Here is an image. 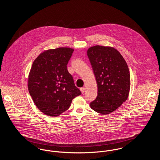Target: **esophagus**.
Returning <instances> with one entry per match:
<instances>
[{"instance_id": "34e87169", "label": "esophagus", "mask_w": 160, "mask_h": 160, "mask_svg": "<svg viewBox=\"0 0 160 160\" xmlns=\"http://www.w3.org/2000/svg\"><path fill=\"white\" fill-rule=\"evenodd\" d=\"M80 91L82 92V93H84V88H81L80 89Z\"/></svg>"}]
</instances>
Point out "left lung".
I'll list each match as a JSON object with an SVG mask.
<instances>
[{
    "instance_id": "8db88e82",
    "label": "left lung",
    "mask_w": 160,
    "mask_h": 160,
    "mask_svg": "<svg viewBox=\"0 0 160 160\" xmlns=\"http://www.w3.org/2000/svg\"><path fill=\"white\" fill-rule=\"evenodd\" d=\"M87 54L98 86L97 97L90 106L100 114H110L128 99L131 84L128 67L121 54L112 47L92 46Z\"/></svg>"
}]
</instances>
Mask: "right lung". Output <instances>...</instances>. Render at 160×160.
I'll use <instances>...</instances> for the list:
<instances>
[{"instance_id": "1", "label": "right lung", "mask_w": 160, "mask_h": 160, "mask_svg": "<svg viewBox=\"0 0 160 160\" xmlns=\"http://www.w3.org/2000/svg\"><path fill=\"white\" fill-rule=\"evenodd\" d=\"M74 49L59 47L39 54L28 77V90L38 109L56 117L67 110L72 100L82 94L67 69Z\"/></svg>"}]
</instances>
